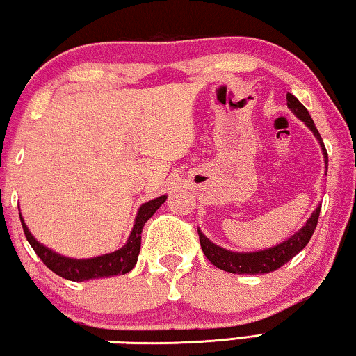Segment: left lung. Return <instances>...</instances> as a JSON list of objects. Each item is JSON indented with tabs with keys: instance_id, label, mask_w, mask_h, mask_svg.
Wrapping results in <instances>:
<instances>
[{
	"instance_id": "8db88e82",
	"label": "left lung",
	"mask_w": 356,
	"mask_h": 356,
	"mask_svg": "<svg viewBox=\"0 0 356 356\" xmlns=\"http://www.w3.org/2000/svg\"><path fill=\"white\" fill-rule=\"evenodd\" d=\"M286 100H288V107L291 108V111H293L297 118L304 121L307 127L314 132L316 140L320 142L323 156H325V166L327 169V152L325 148V144H323L320 132H318L314 120H312L310 113L293 94L289 92L286 94ZM320 209L321 206H318V208L314 211V214L310 216V219L307 220V224L302 227L299 232H296L293 236L288 238V240L283 243H280L277 246L264 249V251H256V252L229 251V249H224L209 241L198 229L200 245H201V249H203L204 256L208 257V261L212 265H216L217 268L224 270V272L238 273V275H259V273L275 272V270L283 267L286 262H289L296 254H299L302 249L309 245L310 238L316 229L318 217H320Z\"/></svg>"
}]
</instances>
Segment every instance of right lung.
<instances>
[{
	"label": "right lung",
	"instance_id": "obj_1",
	"mask_svg": "<svg viewBox=\"0 0 356 356\" xmlns=\"http://www.w3.org/2000/svg\"><path fill=\"white\" fill-rule=\"evenodd\" d=\"M166 198L168 196L163 195L160 198L147 201V203L140 206L139 211H137L134 227H132L131 235L127 238L126 245L123 248L115 252L104 254V256L92 257V259H70L51 251L49 248L42 246L41 243L35 240V236L30 233L29 227L25 225L22 217H20V222H22V229H24L26 241H29L30 246L33 248L36 256H38L42 261V264H44L49 270H52L56 275H59V277L70 281L105 278V277H113V275H124L134 268L137 257H139V252H140L142 229H144L145 222L150 219V217L156 212V209L160 208L164 201H166Z\"/></svg>",
	"mask_w": 356,
	"mask_h": 356
}]
</instances>
